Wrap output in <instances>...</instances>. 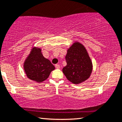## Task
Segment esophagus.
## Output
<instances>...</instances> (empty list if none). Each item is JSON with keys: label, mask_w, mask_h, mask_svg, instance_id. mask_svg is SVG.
Instances as JSON below:
<instances>
[{"label": "esophagus", "mask_w": 122, "mask_h": 122, "mask_svg": "<svg viewBox=\"0 0 122 122\" xmlns=\"http://www.w3.org/2000/svg\"><path fill=\"white\" fill-rule=\"evenodd\" d=\"M55 67H56L57 69H60V65H58V64H56V65H55Z\"/></svg>", "instance_id": "1"}]
</instances>
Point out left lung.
I'll return each mask as SVG.
<instances>
[{
	"mask_svg": "<svg viewBox=\"0 0 122 122\" xmlns=\"http://www.w3.org/2000/svg\"><path fill=\"white\" fill-rule=\"evenodd\" d=\"M66 66L62 72L69 81L75 84L84 82L90 77L93 64L87 50L81 43L75 41L67 49Z\"/></svg>",
	"mask_w": 122,
	"mask_h": 122,
	"instance_id": "1",
	"label": "left lung"
}]
</instances>
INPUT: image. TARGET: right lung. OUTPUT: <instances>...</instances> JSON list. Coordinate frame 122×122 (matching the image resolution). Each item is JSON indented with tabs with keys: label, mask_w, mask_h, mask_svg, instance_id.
<instances>
[{
	"label": "right lung",
	"mask_w": 122,
	"mask_h": 122,
	"mask_svg": "<svg viewBox=\"0 0 122 122\" xmlns=\"http://www.w3.org/2000/svg\"><path fill=\"white\" fill-rule=\"evenodd\" d=\"M24 69L29 79L41 83L48 78L55 67L43 56L41 48L33 47L25 60Z\"/></svg>",
	"instance_id": "1"
}]
</instances>
